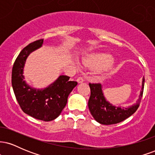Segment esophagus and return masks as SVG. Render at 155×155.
<instances>
[{
    "mask_svg": "<svg viewBox=\"0 0 155 155\" xmlns=\"http://www.w3.org/2000/svg\"><path fill=\"white\" fill-rule=\"evenodd\" d=\"M84 81V78L81 77V76H80V77H79V78H78V79H77L78 83H82Z\"/></svg>",
    "mask_w": 155,
    "mask_h": 155,
    "instance_id": "1",
    "label": "esophagus"
}]
</instances>
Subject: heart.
Masks as SVG:
<instances>
[{
  "mask_svg": "<svg viewBox=\"0 0 155 155\" xmlns=\"http://www.w3.org/2000/svg\"><path fill=\"white\" fill-rule=\"evenodd\" d=\"M113 63V58L108 54L96 56L92 60V64L95 68H107Z\"/></svg>",
  "mask_w": 155,
  "mask_h": 155,
  "instance_id": "heart-1",
  "label": "heart"
}]
</instances>
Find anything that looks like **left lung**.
Returning a JSON list of instances; mask_svg holds the SVG:
<instances>
[{"label": "left lung", "mask_w": 155, "mask_h": 155, "mask_svg": "<svg viewBox=\"0 0 155 155\" xmlns=\"http://www.w3.org/2000/svg\"><path fill=\"white\" fill-rule=\"evenodd\" d=\"M90 87V97L88 101V107L94 119L102 124H114L122 122L133 114L138 108L143 96L144 87V77L142 81V88L138 101L129 108H120L112 106L106 101L102 92L100 83H89Z\"/></svg>", "instance_id": "8db88e82"}]
</instances>
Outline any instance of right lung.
Returning <instances> with one entry per match:
<instances>
[{
    "mask_svg": "<svg viewBox=\"0 0 155 155\" xmlns=\"http://www.w3.org/2000/svg\"><path fill=\"white\" fill-rule=\"evenodd\" d=\"M43 41L42 38L32 42L20 51L12 68V84L21 109L33 118L49 122L60 114L77 81H70L69 76L63 75L43 90H35L27 84L22 75L26 58L31 51L40 47Z\"/></svg>",
    "mask_w": 155,
    "mask_h": 155,
    "instance_id": "right-lung-1",
    "label": "right lung"
}]
</instances>
